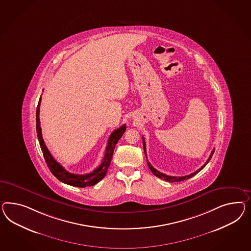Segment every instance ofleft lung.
<instances>
[{"label":"left lung","instance_id":"8db88e82","mask_svg":"<svg viewBox=\"0 0 251 251\" xmlns=\"http://www.w3.org/2000/svg\"><path fill=\"white\" fill-rule=\"evenodd\" d=\"M143 150H144V153H145V155H146V158H147V154H146V146H145V140H144V137H143ZM214 151H215V149H213V151H211L210 156H209V158L207 159V161H206V163L203 164V166L201 167V168H199V169L196 171L195 173H193V174H191V175H188V176H166V175H164L163 173H161V172H159V171H157V170L153 167V166H151V164L150 163L149 161L147 160V164H148V166H149L150 170L151 171V173L155 176L159 177V178H161V179H163V180H165V181H167V182H170V183H174V182H180V181H183V180H187V179H189L191 177L194 176H196L197 174H198L201 170L203 169V167L208 163V162L210 161L211 158H212V156L214 154Z\"/></svg>","mask_w":251,"mask_h":251}]
</instances>
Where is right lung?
Wrapping results in <instances>:
<instances>
[{
	"mask_svg": "<svg viewBox=\"0 0 251 251\" xmlns=\"http://www.w3.org/2000/svg\"><path fill=\"white\" fill-rule=\"evenodd\" d=\"M41 98L36 108V132L38 141L40 143L41 150L43 151V155L45 157L46 163L48 164V168L51 171V173L56 177L60 182L67 183L72 186L76 187H86V186H92L97 183H99L104 177L106 176L107 171L110 165V162L113 155V151L115 149L116 144L119 142V140L122 138L123 133L126 130V125H122L119 129H115L108 138V145L105 151V155L103 158V161L100 165L94 170L93 172L87 174V175H75L71 174L65 168L62 167L61 164L57 163L54 159V157L48 151V147L46 146L45 142L42 137V129L40 127V119H39V111H40Z\"/></svg>",
	"mask_w": 251,
	"mask_h": 251,
	"instance_id": "add662e5",
	"label": "right lung"
}]
</instances>
